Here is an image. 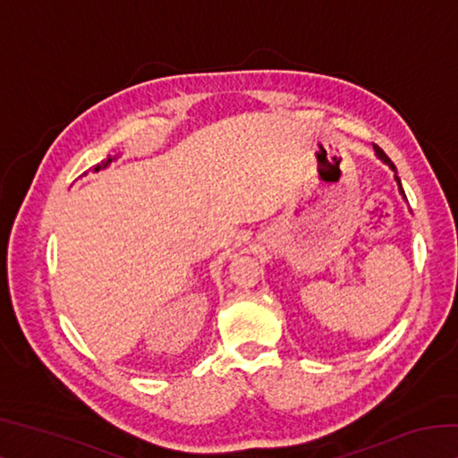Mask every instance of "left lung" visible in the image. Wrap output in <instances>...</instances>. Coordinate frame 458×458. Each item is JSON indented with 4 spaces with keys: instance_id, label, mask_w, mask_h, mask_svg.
Wrapping results in <instances>:
<instances>
[{
    "instance_id": "obj_1",
    "label": "left lung",
    "mask_w": 458,
    "mask_h": 458,
    "mask_svg": "<svg viewBox=\"0 0 458 458\" xmlns=\"http://www.w3.org/2000/svg\"><path fill=\"white\" fill-rule=\"evenodd\" d=\"M374 151H376V155H377V157H379V159H382V161H384V164H386L387 167H390L394 174H396V165H394V164H392V159H390V157H387V155H386V153H384L382 149H379V147H377V145H374ZM394 177H396V182H398V190H400V193H402V196H404V198H406V193H404V190H402L400 177H398V175H394Z\"/></svg>"
}]
</instances>
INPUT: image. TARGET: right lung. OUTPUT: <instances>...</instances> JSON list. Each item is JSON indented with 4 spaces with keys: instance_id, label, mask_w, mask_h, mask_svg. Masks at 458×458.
I'll list each match as a JSON object with an SVG mask.
<instances>
[{
    "instance_id": "add662e5",
    "label": "right lung",
    "mask_w": 458,
    "mask_h": 458,
    "mask_svg": "<svg viewBox=\"0 0 458 458\" xmlns=\"http://www.w3.org/2000/svg\"><path fill=\"white\" fill-rule=\"evenodd\" d=\"M111 161H114V157H106V161H103V164H98V165L95 167V172H98V169H105L108 164H111Z\"/></svg>"
}]
</instances>
